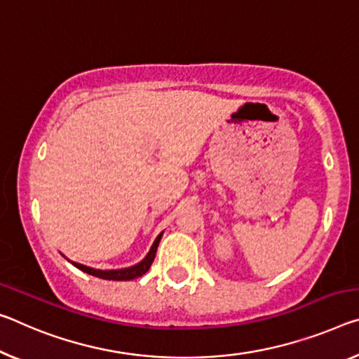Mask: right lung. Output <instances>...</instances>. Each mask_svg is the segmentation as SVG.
Masks as SVG:
<instances>
[{"label": "right lung", "mask_w": 359, "mask_h": 359, "mask_svg": "<svg viewBox=\"0 0 359 359\" xmlns=\"http://www.w3.org/2000/svg\"><path fill=\"white\" fill-rule=\"evenodd\" d=\"M161 231L159 235L156 236V240L153 241L151 248L149 254L145 255L144 259H142L139 264H135L133 266H128V269H118V270H99V269H93V266H88V265H83V264H78V262H73L70 259H67L64 254V257L70 262V264H73L76 266V269H79L84 273H88V275H93L95 278H102V280H108V281H130V280H135V278H139L142 275H145L147 271H149V269L153 264V260H155V255H156V249H158V244L159 241H161V236H163Z\"/></svg>", "instance_id": "right-lung-1"}]
</instances>
